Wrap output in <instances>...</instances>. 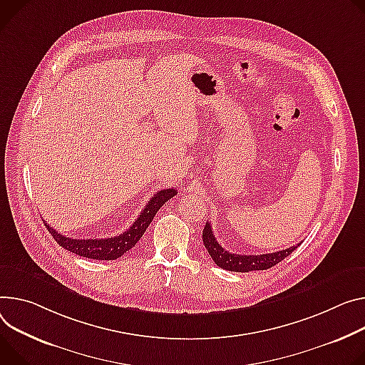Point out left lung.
Wrapping results in <instances>:
<instances>
[{"mask_svg":"<svg viewBox=\"0 0 365 365\" xmlns=\"http://www.w3.org/2000/svg\"><path fill=\"white\" fill-rule=\"evenodd\" d=\"M202 240L205 245V249L211 255L212 260L218 264L220 268L225 271L233 272H249V271H263L275 267L277 263L284 260L288 255H291L297 246H291L285 250L274 252V253H264V255H237L230 253L221 245L217 242L215 236L212 235V228L210 222L205 224V228L202 231Z\"/></svg>","mask_w":365,"mask_h":365,"instance_id":"8db88e82","label":"left lung"}]
</instances>
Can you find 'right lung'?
Instances as JSON below:
<instances>
[{
  "mask_svg": "<svg viewBox=\"0 0 365 365\" xmlns=\"http://www.w3.org/2000/svg\"><path fill=\"white\" fill-rule=\"evenodd\" d=\"M175 195H178L176 189L158 190L151 197L150 202L144 207V210L141 211L140 217L134 221V224H132L126 231H123L122 235L115 236V237L74 239V237H67V236L58 233L55 228H52L46 224V221H45V225L48 227V231L52 235L55 242L61 247L67 249L68 252H73L83 257L96 259V260H115L138 243V240L145 233V230L148 228V225L153 221L157 211L163 207V204L168 202Z\"/></svg>",
  "mask_w": 365,
  "mask_h": 365,
  "instance_id": "1",
  "label": "right lung"
}]
</instances>
